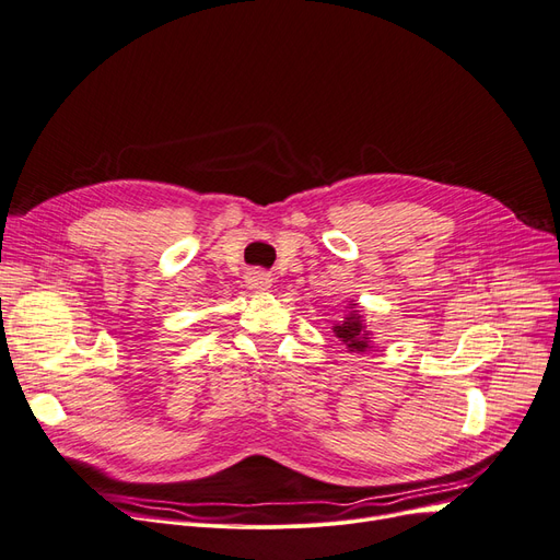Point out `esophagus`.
<instances>
[{
	"label": "esophagus",
	"instance_id": "1",
	"mask_svg": "<svg viewBox=\"0 0 560 560\" xmlns=\"http://www.w3.org/2000/svg\"><path fill=\"white\" fill-rule=\"evenodd\" d=\"M245 280H247V287L252 292H268L270 282H273V278L264 273V270H249Z\"/></svg>",
	"mask_w": 560,
	"mask_h": 560
}]
</instances>
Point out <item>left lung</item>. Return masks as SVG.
Instances as JSON below:
<instances>
[{"instance_id": "obj_1", "label": "left lung", "mask_w": 560, "mask_h": 560, "mask_svg": "<svg viewBox=\"0 0 560 560\" xmlns=\"http://www.w3.org/2000/svg\"><path fill=\"white\" fill-rule=\"evenodd\" d=\"M346 308H350V311L334 325V336L348 348V352L362 354L369 348H374L371 346V338H374V334L369 331L364 313L360 311L358 303L350 301Z\"/></svg>"}]
</instances>
